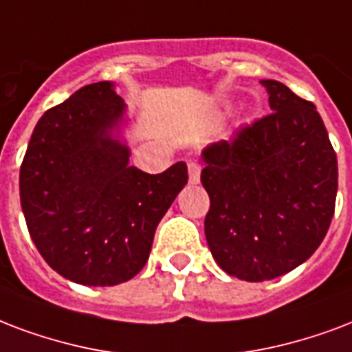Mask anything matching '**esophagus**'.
<instances>
[{"label": "esophagus", "instance_id": "obj_1", "mask_svg": "<svg viewBox=\"0 0 352 352\" xmlns=\"http://www.w3.org/2000/svg\"><path fill=\"white\" fill-rule=\"evenodd\" d=\"M188 175H190V182L197 184L201 179V164L197 160H188Z\"/></svg>", "mask_w": 352, "mask_h": 352}]
</instances>
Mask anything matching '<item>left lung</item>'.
I'll list each match as a JSON object with an SVG mask.
<instances>
[{
	"label": "left lung",
	"mask_w": 352,
	"mask_h": 352,
	"mask_svg": "<svg viewBox=\"0 0 352 352\" xmlns=\"http://www.w3.org/2000/svg\"><path fill=\"white\" fill-rule=\"evenodd\" d=\"M260 85L273 112L206 147L201 171L212 256L249 283L280 277L312 256L338 192L336 151L316 104L278 80Z\"/></svg>",
	"instance_id": "1"
}]
</instances>
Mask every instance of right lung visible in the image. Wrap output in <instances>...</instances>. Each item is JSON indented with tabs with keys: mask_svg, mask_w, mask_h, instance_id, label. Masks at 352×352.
<instances>
[{
	"mask_svg": "<svg viewBox=\"0 0 352 352\" xmlns=\"http://www.w3.org/2000/svg\"><path fill=\"white\" fill-rule=\"evenodd\" d=\"M123 99L87 85L40 118L20 168V201L42 258L64 278L114 286L146 265L158 221L188 182L184 162L158 175L129 166L112 140Z\"/></svg>",
	"mask_w": 352,
	"mask_h": 352,
	"instance_id": "add662e5",
	"label": "right lung"
}]
</instances>
